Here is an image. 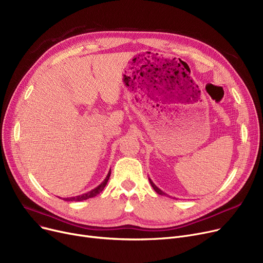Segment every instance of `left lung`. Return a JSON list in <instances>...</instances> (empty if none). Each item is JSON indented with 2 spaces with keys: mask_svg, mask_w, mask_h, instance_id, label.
<instances>
[{
  "mask_svg": "<svg viewBox=\"0 0 263 263\" xmlns=\"http://www.w3.org/2000/svg\"><path fill=\"white\" fill-rule=\"evenodd\" d=\"M149 182H150L151 186L154 187V190H155V191L158 193L159 195H167V194H165V193H164L162 190H160V189H159V187H158V186H157V185H156V184H155L153 181H151V179H150V178H149Z\"/></svg>",
  "mask_w": 263,
  "mask_h": 263,
  "instance_id": "left-lung-1",
  "label": "left lung"
}]
</instances>
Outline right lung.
<instances>
[{
	"label": "right lung",
	"mask_w": 263,
	"mask_h": 263,
	"mask_svg": "<svg viewBox=\"0 0 263 263\" xmlns=\"http://www.w3.org/2000/svg\"><path fill=\"white\" fill-rule=\"evenodd\" d=\"M109 176H110V170H109V172H108L107 176L105 177L104 180H103L98 186H97V187L92 189L91 191H89V192H87V193H84V194H82V195H78V196H74V197L64 198V200H66V201H82V200H85V199H88V198H91V197L97 196V195H98L100 192H102L103 189L105 187V185H106V183H107V181H108V179H109Z\"/></svg>",
	"instance_id": "1"
}]
</instances>
